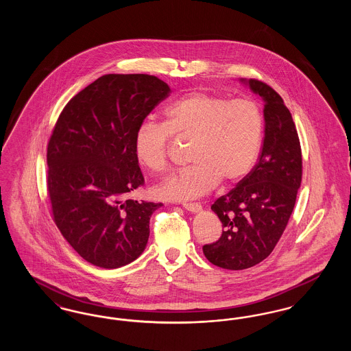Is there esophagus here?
Here are the masks:
<instances>
[{"instance_id":"esophagus-1","label":"esophagus","mask_w":351,"mask_h":351,"mask_svg":"<svg viewBox=\"0 0 351 351\" xmlns=\"http://www.w3.org/2000/svg\"><path fill=\"white\" fill-rule=\"evenodd\" d=\"M183 208H185L189 212H192V213H197L202 209V206L199 202H183Z\"/></svg>"}]
</instances>
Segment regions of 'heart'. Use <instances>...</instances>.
I'll use <instances>...</instances> for the list:
<instances>
[{
  "instance_id": "b5f03b06",
  "label": "heart",
  "mask_w": 351,
  "mask_h": 351,
  "mask_svg": "<svg viewBox=\"0 0 351 351\" xmlns=\"http://www.w3.org/2000/svg\"><path fill=\"white\" fill-rule=\"evenodd\" d=\"M265 119L250 99L230 100L208 92H191L169 104L163 123L143 121L134 134V155L141 166L162 172L171 136L192 138L191 166L173 172L154 193L162 200L193 199L215 188L241 182L261 151Z\"/></svg>"
}]
</instances>
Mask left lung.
<instances>
[{"mask_svg": "<svg viewBox=\"0 0 351 351\" xmlns=\"http://www.w3.org/2000/svg\"><path fill=\"white\" fill-rule=\"evenodd\" d=\"M242 82L265 101V136L255 167L212 205L223 230L202 251L212 265L226 269L252 267L272 252L295 208L302 176L300 141L283 99L261 80Z\"/></svg>", "mask_w": 351, "mask_h": 351, "instance_id": "1", "label": "left lung"}]
</instances>
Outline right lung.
<instances>
[{
	"mask_svg": "<svg viewBox=\"0 0 351 351\" xmlns=\"http://www.w3.org/2000/svg\"><path fill=\"white\" fill-rule=\"evenodd\" d=\"M169 92L156 76L104 75L68 101L53 126L51 213L64 239L93 266H126L147 245L151 215L162 204L129 199L145 184L134 134Z\"/></svg>",
	"mask_w": 351,
	"mask_h": 351,
	"instance_id": "obj_1",
	"label": "right lung"
}]
</instances>
